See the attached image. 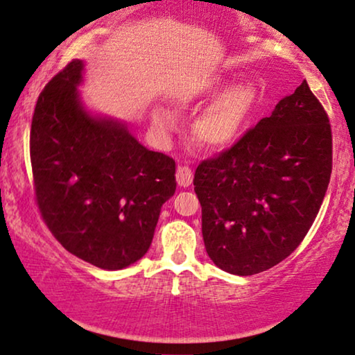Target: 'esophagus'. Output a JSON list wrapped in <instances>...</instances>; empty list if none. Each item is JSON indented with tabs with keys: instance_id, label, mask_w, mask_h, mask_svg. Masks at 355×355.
Listing matches in <instances>:
<instances>
[{
	"instance_id": "1",
	"label": "esophagus",
	"mask_w": 355,
	"mask_h": 355,
	"mask_svg": "<svg viewBox=\"0 0 355 355\" xmlns=\"http://www.w3.org/2000/svg\"><path fill=\"white\" fill-rule=\"evenodd\" d=\"M177 182L180 187H189L193 183V171L188 166H178Z\"/></svg>"
}]
</instances>
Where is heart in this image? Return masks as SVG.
Returning <instances> with one entry per match:
<instances>
[{
	"mask_svg": "<svg viewBox=\"0 0 355 355\" xmlns=\"http://www.w3.org/2000/svg\"><path fill=\"white\" fill-rule=\"evenodd\" d=\"M223 87H225V82L222 78L211 80L206 87L194 94L193 99L207 101V99H212L216 94H218ZM257 104L259 92L256 85L251 82H239L236 85H232L198 119L196 123H194V135L204 146H230L248 128L254 112H256ZM154 121L162 128H171L173 125L171 114H167L166 111H157Z\"/></svg>",
	"mask_w": 355,
	"mask_h": 355,
	"instance_id": "1",
	"label": "heart"
}]
</instances>
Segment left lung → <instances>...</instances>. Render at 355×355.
<instances>
[{
  "label": "left lung",
  "instance_id": "obj_1",
  "mask_svg": "<svg viewBox=\"0 0 355 355\" xmlns=\"http://www.w3.org/2000/svg\"><path fill=\"white\" fill-rule=\"evenodd\" d=\"M331 167L328 114L304 80L270 117L198 166L193 183L212 262L248 277L284 261L315 220Z\"/></svg>",
  "mask_w": 355,
  "mask_h": 355
}]
</instances>
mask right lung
I'll list each match as a JSON object with an SVG mask.
<instances>
[{"instance_id":"right-lung-1","label":"right lung","mask_w":355,"mask_h":355,"mask_svg":"<svg viewBox=\"0 0 355 355\" xmlns=\"http://www.w3.org/2000/svg\"><path fill=\"white\" fill-rule=\"evenodd\" d=\"M83 62L73 59L40 93L30 128L35 201L69 252L121 270L151 246L162 204L177 188L175 161L128 128L80 104Z\"/></svg>"}]
</instances>
